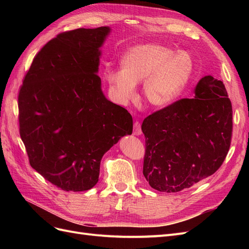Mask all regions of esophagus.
<instances>
[{
	"label": "esophagus",
	"mask_w": 249,
	"mask_h": 249,
	"mask_svg": "<svg viewBox=\"0 0 249 249\" xmlns=\"http://www.w3.org/2000/svg\"><path fill=\"white\" fill-rule=\"evenodd\" d=\"M133 134L136 135V136H140V135L142 134L141 125H140L139 122H135L134 123V132H133Z\"/></svg>",
	"instance_id": "esophagus-1"
}]
</instances>
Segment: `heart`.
I'll list each match as a JSON object with an SVG mask.
<instances>
[{"label": "heart", "mask_w": 249, "mask_h": 249, "mask_svg": "<svg viewBox=\"0 0 249 249\" xmlns=\"http://www.w3.org/2000/svg\"><path fill=\"white\" fill-rule=\"evenodd\" d=\"M193 59L186 51L173 52L159 43L137 44L120 59V70L104 72L113 97L125 105L142 82V96L150 106L167 107L183 94L192 77Z\"/></svg>", "instance_id": "heart-1"}]
</instances>
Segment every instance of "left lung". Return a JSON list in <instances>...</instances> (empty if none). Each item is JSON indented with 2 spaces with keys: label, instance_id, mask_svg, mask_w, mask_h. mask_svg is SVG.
<instances>
[{
  "label": "left lung",
  "instance_id": "obj_1",
  "mask_svg": "<svg viewBox=\"0 0 249 249\" xmlns=\"http://www.w3.org/2000/svg\"><path fill=\"white\" fill-rule=\"evenodd\" d=\"M194 99H182L143 120V176L161 192H178L212 176L231 145V103L223 83L199 80Z\"/></svg>",
  "mask_w": 249,
  "mask_h": 249
}]
</instances>
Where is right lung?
<instances>
[{"label": "right lung", "instance_id": "1", "mask_svg": "<svg viewBox=\"0 0 249 249\" xmlns=\"http://www.w3.org/2000/svg\"><path fill=\"white\" fill-rule=\"evenodd\" d=\"M110 32L59 34L35 56L19 90V134L30 165L64 191L94 187L103 156L133 132L131 114L105 96L97 76Z\"/></svg>", "mask_w": 249, "mask_h": 249}]
</instances>
